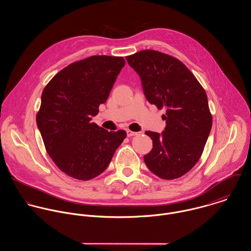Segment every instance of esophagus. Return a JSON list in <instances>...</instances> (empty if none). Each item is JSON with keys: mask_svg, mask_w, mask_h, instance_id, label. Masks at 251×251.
Segmentation results:
<instances>
[{"mask_svg": "<svg viewBox=\"0 0 251 251\" xmlns=\"http://www.w3.org/2000/svg\"><path fill=\"white\" fill-rule=\"evenodd\" d=\"M138 133L137 132H134V131H131V130H129V129H127L126 130V135H127V137H131V136H135V135H137Z\"/></svg>", "mask_w": 251, "mask_h": 251, "instance_id": "obj_1", "label": "esophagus"}]
</instances>
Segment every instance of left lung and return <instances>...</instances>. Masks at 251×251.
Wrapping results in <instances>:
<instances>
[{"instance_id": "left-lung-1", "label": "left lung", "mask_w": 251, "mask_h": 251, "mask_svg": "<svg viewBox=\"0 0 251 251\" xmlns=\"http://www.w3.org/2000/svg\"><path fill=\"white\" fill-rule=\"evenodd\" d=\"M126 59L140 76L147 100L166 109L163 132H145L152 149L144 161L157 177L178 179L198 162L212 129L206 92L192 72L170 55L148 49Z\"/></svg>"}]
</instances>
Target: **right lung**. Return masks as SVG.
I'll list each match as a JSON object with an SVG mask.
<instances>
[{
    "mask_svg": "<svg viewBox=\"0 0 251 251\" xmlns=\"http://www.w3.org/2000/svg\"><path fill=\"white\" fill-rule=\"evenodd\" d=\"M125 64L123 57L86 58L58 72L42 92L37 127L51 159L72 178L100 175L126 137L125 130L109 132L92 123Z\"/></svg>",
    "mask_w": 251,
    "mask_h": 251,
    "instance_id": "add662e5",
    "label": "right lung"
}]
</instances>
